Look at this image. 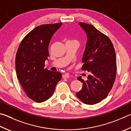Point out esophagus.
<instances>
[{
	"mask_svg": "<svg viewBox=\"0 0 131 131\" xmlns=\"http://www.w3.org/2000/svg\"><path fill=\"white\" fill-rule=\"evenodd\" d=\"M69 77H70V75L68 73H66V74H65L62 75V78H68Z\"/></svg>",
	"mask_w": 131,
	"mask_h": 131,
	"instance_id": "obj_1",
	"label": "esophagus"
}]
</instances>
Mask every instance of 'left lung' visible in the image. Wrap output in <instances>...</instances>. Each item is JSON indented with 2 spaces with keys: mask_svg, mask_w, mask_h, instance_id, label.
Masks as SVG:
<instances>
[{
  "mask_svg": "<svg viewBox=\"0 0 131 131\" xmlns=\"http://www.w3.org/2000/svg\"><path fill=\"white\" fill-rule=\"evenodd\" d=\"M86 35L87 42L82 58V70L90 72L88 80L78 77L82 82L76 96L83 103L93 105L108 96L114 84L116 73V58L111 41L93 26L78 23Z\"/></svg>",
  "mask_w": 131,
  "mask_h": 131,
  "instance_id": "left-lung-1",
  "label": "left lung"
}]
</instances>
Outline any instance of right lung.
I'll return each mask as SVG.
<instances>
[{
	"label": "right lung",
	"instance_id": "add662e5",
	"mask_svg": "<svg viewBox=\"0 0 131 131\" xmlns=\"http://www.w3.org/2000/svg\"><path fill=\"white\" fill-rule=\"evenodd\" d=\"M62 25L59 23L35 27L23 38L16 53L18 79L27 96L37 103L50 98L61 80V73L45 69V62L48 60L51 38Z\"/></svg>",
	"mask_w": 131,
	"mask_h": 131
}]
</instances>
